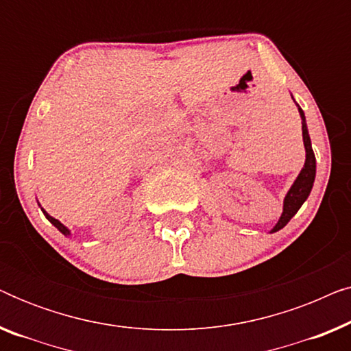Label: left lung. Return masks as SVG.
Returning a JSON list of instances; mask_svg holds the SVG:
<instances>
[{"instance_id": "obj_1", "label": "left lung", "mask_w": 351, "mask_h": 351, "mask_svg": "<svg viewBox=\"0 0 351 351\" xmlns=\"http://www.w3.org/2000/svg\"><path fill=\"white\" fill-rule=\"evenodd\" d=\"M299 113L302 118V136H304V145H305V152H306V160L305 165L302 167L299 177H297L294 184H292L291 190L287 191L286 198H285V209H282V215L278 220V223L273 227L271 233L278 232L282 227H286V223L294 217L297 214V210L300 209V206L305 203V199L308 198L311 186H313L315 182V174H316V158L313 153V148H311V141L308 136V129H306V123H305V114L304 110L299 107Z\"/></svg>"}]
</instances>
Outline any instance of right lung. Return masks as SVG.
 Segmentation results:
<instances>
[{
  "label": "right lung",
  "instance_id": "right-lung-1",
  "mask_svg": "<svg viewBox=\"0 0 351 351\" xmlns=\"http://www.w3.org/2000/svg\"><path fill=\"white\" fill-rule=\"evenodd\" d=\"M43 213H45V215H46V219H47V220H49V222H51L52 225H54V227H56L57 230H59V232H60V233H64V234H65V237H66V234H70V232H69V228H66L64 223H60V222H59V220H57V219H54V217H51V215H49V214H47V213H46V210H43Z\"/></svg>",
  "mask_w": 351,
  "mask_h": 351
}]
</instances>
